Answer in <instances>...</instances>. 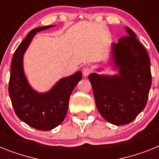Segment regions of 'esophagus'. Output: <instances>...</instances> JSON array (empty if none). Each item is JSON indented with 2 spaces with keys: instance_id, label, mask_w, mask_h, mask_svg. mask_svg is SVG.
Segmentation results:
<instances>
[{
  "instance_id": "1",
  "label": "esophagus",
  "mask_w": 159,
  "mask_h": 159,
  "mask_svg": "<svg viewBox=\"0 0 159 159\" xmlns=\"http://www.w3.org/2000/svg\"><path fill=\"white\" fill-rule=\"evenodd\" d=\"M91 69L89 68V67H88V66H85V67H84L83 70H82V73H83V75L84 76H88L89 74L91 73Z\"/></svg>"
}]
</instances>
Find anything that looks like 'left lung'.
<instances>
[{"label": "left lung", "instance_id": "left-lung-1", "mask_svg": "<svg viewBox=\"0 0 159 159\" xmlns=\"http://www.w3.org/2000/svg\"><path fill=\"white\" fill-rule=\"evenodd\" d=\"M113 44V60L118 75L89 76L97 108L103 118L116 125L133 121L146 106L152 77L145 47L133 30Z\"/></svg>", "mask_w": 159, "mask_h": 159}]
</instances>
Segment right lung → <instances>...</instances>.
Instances as JSON below:
<instances>
[{
    "mask_svg": "<svg viewBox=\"0 0 159 159\" xmlns=\"http://www.w3.org/2000/svg\"><path fill=\"white\" fill-rule=\"evenodd\" d=\"M51 26L31 30L21 41L12 59L9 82V97L16 116L40 130H50L62 122L68 110L72 91L82 78L81 72H77L61 79L53 89L44 93H38L29 85L23 71V55L34 35Z\"/></svg>",
    "mask_w": 159,
    "mask_h": 159,
    "instance_id": "1",
    "label": "right lung"
}]
</instances>
